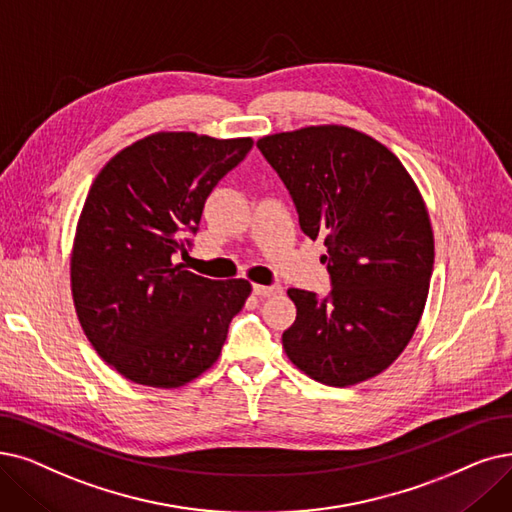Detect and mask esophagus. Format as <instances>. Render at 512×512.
Here are the masks:
<instances>
[{"mask_svg": "<svg viewBox=\"0 0 512 512\" xmlns=\"http://www.w3.org/2000/svg\"><path fill=\"white\" fill-rule=\"evenodd\" d=\"M254 294L260 296V298H271V296H277L283 292L281 285H254Z\"/></svg>", "mask_w": 512, "mask_h": 512, "instance_id": "obj_1", "label": "esophagus"}]
</instances>
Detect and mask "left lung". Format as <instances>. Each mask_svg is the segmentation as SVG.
<instances>
[{
    "label": "left lung",
    "instance_id": "1",
    "mask_svg": "<svg viewBox=\"0 0 512 512\" xmlns=\"http://www.w3.org/2000/svg\"><path fill=\"white\" fill-rule=\"evenodd\" d=\"M256 147L288 187L300 229L321 237L332 290L290 288V361L317 382L353 386L384 372L412 340L433 275L435 241L403 163L372 136L311 126Z\"/></svg>",
    "mask_w": 512,
    "mask_h": 512
}]
</instances>
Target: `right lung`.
<instances>
[{
    "mask_svg": "<svg viewBox=\"0 0 512 512\" xmlns=\"http://www.w3.org/2000/svg\"><path fill=\"white\" fill-rule=\"evenodd\" d=\"M252 145L157 132L119 151L92 182L71 292L96 353L128 380L178 388L216 363L252 285L195 275L174 256L187 254L208 195Z\"/></svg>",
    "mask_w": 512,
    "mask_h": 512,
    "instance_id": "add662e5",
    "label": "right lung"
}]
</instances>
